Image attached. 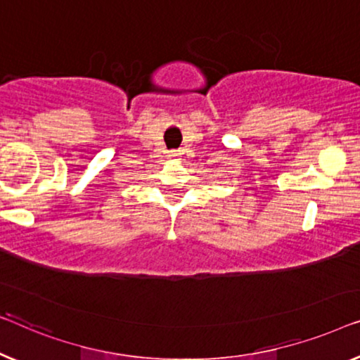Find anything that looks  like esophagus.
I'll return each instance as SVG.
<instances>
[{
    "instance_id": "obj_1",
    "label": "esophagus",
    "mask_w": 360,
    "mask_h": 360,
    "mask_svg": "<svg viewBox=\"0 0 360 360\" xmlns=\"http://www.w3.org/2000/svg\"><path fill=\"white\" fill-rule=\"evenodd\" d=\"M171 155H173V156H176V153H171Z\"/></svg>"
}]
</instances>
